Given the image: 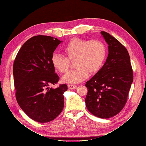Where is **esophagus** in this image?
<instances>
[{
    "label": "esophagus",
    "instance_id": "esophagus-1",
    "mask_svg": "<svg viewBox=\"0 0 146 146\" xmlns=\"http://www.w3.org/2000/svg\"><path fill=\"white\" fill-rule=\"evenodd\" d=\"M68 88L69 90H74V89H75V88H77L76 85H71V84H69V85H68Z\"/></svg>",
    "mask_w": 146,
    "mask_h": 146
}]
</instances>
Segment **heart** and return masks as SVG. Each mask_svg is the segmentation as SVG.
<instances>
[{
	"label": "heart",
	"mask_w": 146,
	"mask_h": 146,
	"mask_svg": "<svg viewBox=\"0 0 146 146\" xmlns=\"http://www.w3.org/2000/svg\"><path fill=\"white\" fill-rule=\"evenodd\" d=\"M63 52L67 56L60 54H54L51 62L55 69L60 72H65L69 65V60H74L76 66L70 70L62 77V80L74 84L80 82L88 76L89 71L95 73L104 65L107 57V47L99 40H90L73 38L63 47Z\"/></svg>",
	"instance_id": "obj_1"
}]
</instances>
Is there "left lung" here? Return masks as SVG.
I'll return each instance as SVG.
<instances>
[{
	"mask_svg": "<svg viewBox=\"0 0 146 146\" xmlns=\"http://www.w3.org/2000/svg\"><path fill=\"white\" fill-rule=\"evenodd\" d=\"M108 44V55L102 68L86 82V108L99 118L113 117L124 107L133 74L127 48L117 39L101 32Z\"/></svg>",
	"mask_w": 146,
	"mask_h": 146,
	"instance_id": "left-lung-1",
	"label": "left lung"
}]
</instances>
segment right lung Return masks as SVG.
<instances>
[{"label": "right lung", "instance_id": "obj_1", "mask_svg": "<svg viewBox=\"0 0 146 146\" xmlns=\"http://www.w3.org/2000/svg\"><path fill=\"white\" fill-rule=\"evenodd\" d=\"M61 42L49 36H33L21 47L13 64L16 100L25 113L38 122L53 121L64 107L67 85L55 89L48 87L59 80L51 57Z\"/></svg>", "mask_w": 146, "mask_h": 146}]
</instances>
